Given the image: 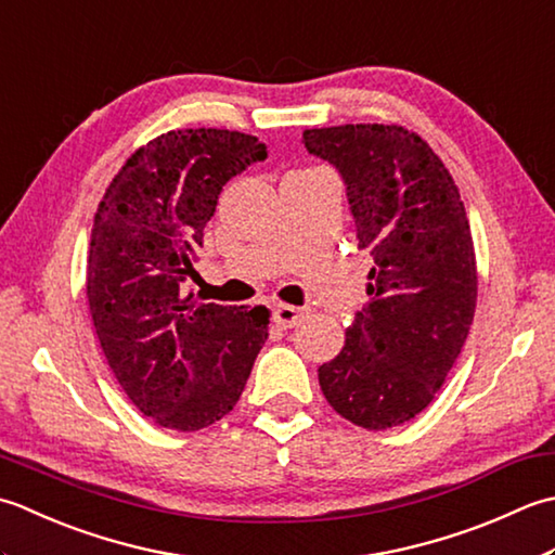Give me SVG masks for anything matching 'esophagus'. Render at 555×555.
<instances>
[{
  "label": "esophagus",
  "instance_id": "1",
  "mask_svg": "<svg viewBox=\"0 0 555 555\" xmlns=\"http://www.w3.org/2000/svg\"><path fill=\"white\" fill-rule=\"evenodd\" d=\"M304 309H297V307H289V304H278L275 311H273V321L278 327H294L299 325L304 321Z\"/></svg>",
  "mask_w": 555,
  "mask_h": 555
}]
</instances>
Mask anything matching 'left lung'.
Returning a JSON list of instances; mask_svg holds the SVG:
<instances>
[{
	"label": "left lung",
	"mask_w": 555,
	"mask_h": 555,
	"mask_svg": "<svg viewBox=\"0 0 555 555\" xmlns=\"http://www.w3.org/2000/svg\"><path fill=\"white\" fill-rule=\"evenodd\" d=\"M340 172L357 246L369 251V304L345 347L319 366L333 410L369 431L424 412L455 364L477 309V263L460 191L428 143L398 124L304 131Z\"/></svg>",
	"instance_id": "8db88e82"
}]
</instances>
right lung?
<instances>
[{
    "mask_svg": "<svg viewBox=\"0 0 555 555\" xmlns=\"http://www.w3.org/2000/svg\"><path fill=\"white\" fill-rule=\"evenodd\" d=\"M266 157L248 133L167 131L129 157L98 206L90 315L121 390L165 428L198 431L230 414L268 340V309L186 292L222 186Z\"/></svg>",
    "mask_w": 555,
    "mask_h": 555,
    "instance_id": "right-lung-1",
    "label": "right lung"
}]
</instances>
